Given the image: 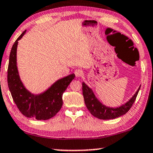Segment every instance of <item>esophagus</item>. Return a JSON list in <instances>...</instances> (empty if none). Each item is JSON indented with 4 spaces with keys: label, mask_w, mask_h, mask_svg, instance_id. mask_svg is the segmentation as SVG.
I'll list each match as a JSON object with an SVG mask.
<instances>
[{
    "label": "esophagus",
    "mask_w": 153,
    "mask_h": 153,
    "mask_svg": "<svg viewBox=\"0 0 153 153\" xmlns=\"http://www.w3.org/2000/svg\"><path fill=\"white\" fill-rule=\"evenodd\" d=\"M74 73H75V76H76L77 78H79V77H80L82 75V71H81V70H80V69L75 70Z\"/></svg>",
    "instance_id": "34e87169"
}]
</instances>
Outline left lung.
Wrapping results in <instances>:
<instances>
[{
	"label": "left lung",
	"mask_w": 153,
	"mask_h": 153,
	"mask_svg": "<svg viewBox=\"0 0 153 153\" xmlns=\"http://www.w3.org/2000/svg\"><path fill=\"white\" fill-rule=\"evenodd\" d=\"M82 85L84 101L88 110L93 116L101 120L115 119L125 115L130 109L132 104L135 102L141 86L140 85L135 94L132 95L131 98L127 101L126 103L123 104L122 105L119 107H116V108H113V107L106 106L105 105L102 104L95 96L93 90L88 87L84 82H82Z\"/></svg>",
	"instance_id": "left-lung-1"
}]
</instances>
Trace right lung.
I'll use <instances>...</instances> for the list:
<instances>
[{"mask_svg":"<svg viewBox=\"0 0 153 153\" xmlns=\"http://www.w3.org/2000/svg\"><path fill=\"white\" fill-rule=\"evenodd\" d=\"M26 33V30L16 40L9 58L8 85L13 101L23 115L38 120H46L54 117L62 105V94L73 79L72 74L56 80L43 93L34 94L25 87L21 80L17 67V47L18 40Z\"/></svg>","mask_w":153,"mask_h":153,"instance_id":"add662e5","label":"right lung"}]
</instances>
